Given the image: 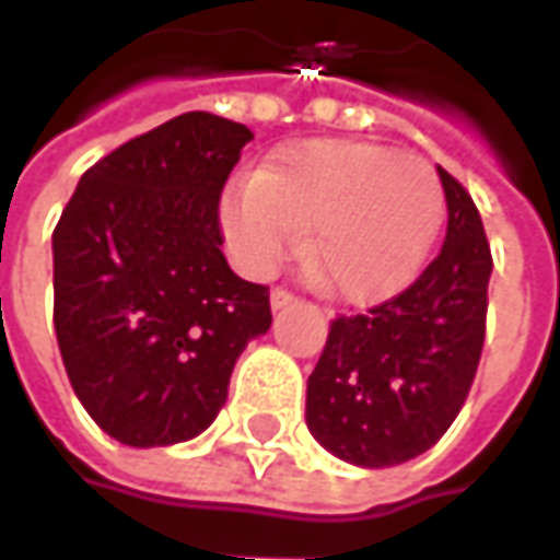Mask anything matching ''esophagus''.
Wrapping results in <instances>:
<instances>
[{
	"mask_svg": "<svg viewBox=\"0 0 560 560\" xmlns=\"http://www.w3.org/2000/svg\"><path fill=\"white\" fill-rule=\"evenodd\" d=\"M269 300H272V310H281V306L294 303V294H291L288 288H272V294H269Z\"/></svg>",
	"mask_w": 560,
	"mask_h": 560,
	"instance_id": "esophagus-1",
	"label": "esophagus"
}]
</instances>
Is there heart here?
Listing matches in <instances>:
<instances>
[{
    "instance_id": "b5f03b06",
    "label": "heart",
    "mask_w": 560,
    "mask_h": 560,
    "mask_svg": "<svg viewBox=\"0 0 560 560\" xmlns=\"http://www.w3.org/2000/svg\"><path fill=\"white\" fill-rule=\"evenodd\" d=\"M446 198L424 158L369 142H298L257 179L220 201L225 242L250 272H269L302 242L303 269L322 294L384 298L412 279L443 222Z\"/></svg>"
}]
</instances>
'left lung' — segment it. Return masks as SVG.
Wrapping results in <instances>:
<instances>
[{
	"mask_svg": "<svg viewBox=\"0 0 560 560\" xmlns=\"http://www.w3.org/2000/svg\"><path fill=\"white\" fill-rule=\"evenodd\" d=\"M446 242L424 272L369 313L338 316L306 381V428L331 455L390 468L428 453L471 390L492 254L471 195L443 166Z\"/></svg>",
	"mask_w": 560,
	"mask_h": 560,
	"instance_id": "left-lung-1",
	"label": "left lung"
}]
</instances>
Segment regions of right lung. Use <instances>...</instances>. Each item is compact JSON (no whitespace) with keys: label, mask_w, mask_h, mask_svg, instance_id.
Here are the masks:
<instances>
[{"label":"right lung","mask_w":560,"mask_h":560,"mask_svg":"<svg viewBox=\"0 0 560 560\" xmlns=\"http://www.w3.org/2000/svg\"><path fill=\"white\" fill-rule=\"evenodd\" d=\"M250 139L179 114L89 166L55 225L58 350L92 421L126 446L210 428L247 340L272 325L269 288L220 250L222 185Z\"/></svg>","instance_id":"1"}]
</instances>
